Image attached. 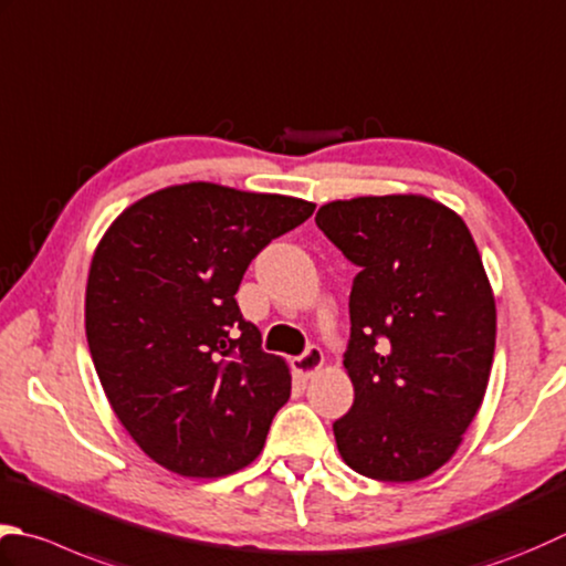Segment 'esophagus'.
<instances>
[{
    "instance_id": "1",
    "label": "esophagus",
    "mask_w": 566,
    "mask_h": 566,
    "mask_svg": "<svg viewBox=\"0 0 566 566\" xmlns=\"http://www.w3.org/2000/svg\"><path fill=\"white\" fill-rule=\"evenodd\" d=\"M324 365V353H321L318 346H308L302 356L294 358V370L304 378H314V375L321 370Z\"/></svg>"
}]
</instances>
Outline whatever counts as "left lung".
<instances>
[{
	"instance_id": "1",
	"label": "left lung",
	"mask_w": 566,
	"mask_h": 566,
	"mask_svg": "<svg viewBox=\"0 0 566 566\" xmlns=\"http://www.w3.org/2000/svg\"><path fill=\"white\" fill-rule=\"evenodd\" d=\"M316 226L360 270L343 353L356 400L334 422L343 461L375 481L434 473L483 402L495 298L467 223L424 196L318 208Z\"/></svg>"
}]
</instances>
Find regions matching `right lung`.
I'll return each instance as SVG.
<instances>
[{"mask_svg": "<svg viewBox=\"0 0 566 566\" xmlns=\"http://www.w3.org/2000/svg\"><path fill=\"white\" fill-rule=\"evenodd\" d=\"M314 208L198 181L142 198L99 240L87 346L117 419L164 469L218 479L258 459L292 378L235 294L250 262Z\"/></svg>", "mask_w": 566, "mask_h": 566, "instance_id": "1", "label": "right lung"}]
</instances>
